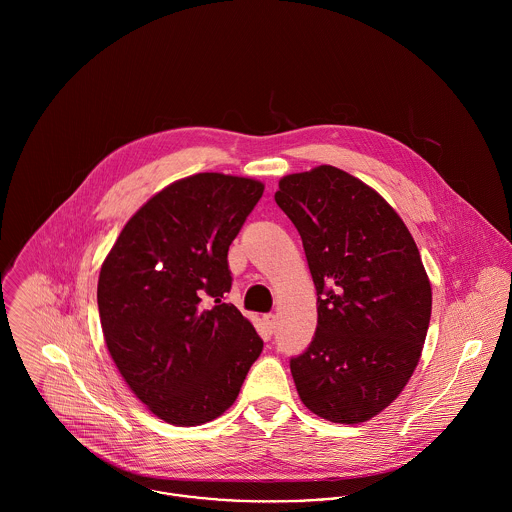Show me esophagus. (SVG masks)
I'll return each mask as SVG.
<instances>
[{"label":"esophagus","instance_id":"obj_1","mask_svg":"<svg viewBox=\"0 0 512 512\" xmlns=\"http://www.w3.org/2000/svg\"><path fill=\"white\" fill-rule=\"evenodd\" d=\"M264 325H266V329H268V333H272L274 329H276V315H264Z\"/></svg>","mask_w":512,"mask_h":512}]
</instances>
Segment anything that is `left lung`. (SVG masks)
Returning a JSON list of instances; mask_svg holds the SVG:
<instances>
[{"label":"left lung","instance_id":"left-lung-1","mask_svg":"<svg viewBox=\"0 0 512 512\" xmlns=\"http://www.w3.org/2000/svg\"><path fill=\"white\" fill-rule=\"evenodd\" d=\"M278 207L297 228L317 290V329L292 359L301 402L335 424L390 406L420 363L432 286L398 213L333 165L280 179Z\"/></svg>","mask_w":512,"mask_h":512}]
</instances>
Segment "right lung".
I'll return each mask as SVG.
<instances>
[{
    "mask_svg": "<svg viewBox=\"0 0 512 512\" xmlns=\"http://www.w3.org/2000/svg\"><path fill=\"white\" fill-rule=\"evenodd\" d=\"M264 183L197 173L155 193L100 268L104 341L130 390L159 420L201 426L236 400L262 339L224 303L228 246Z\"/></svg>",
    "mask_w": 512,
    "mask_h": 512,
    "instance_id": "right-lung-1",
    "label": "right lung"
}]
</instances>
